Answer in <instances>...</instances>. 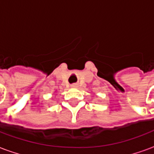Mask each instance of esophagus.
Here are the masks:
<instances>
[{"label": "esophagus", "instance_id": "34e87169", "mask_svg": "<svg viewBox=\"0 0 154 154\" xmlns=\"http://www.w3.org/2000/svg\"><path fill=\"white\" fill-rule=\"evenodd\" d=\"M77 83H72V84H71V87H77Z\"/></svg>", "mask_w": 154, "mask_h": 154}]
</instances>
